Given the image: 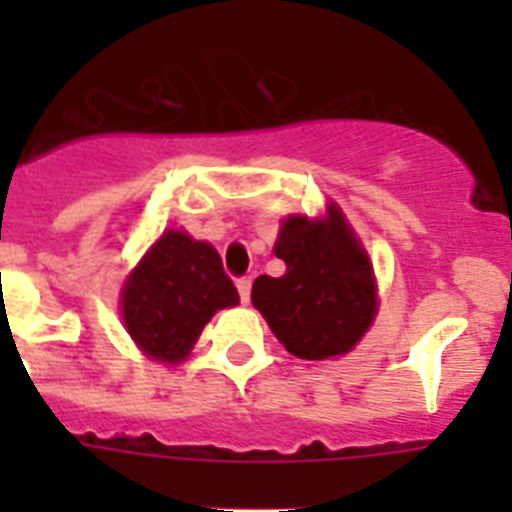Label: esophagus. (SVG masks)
Instances as JSON below:
<instances>
[{
  "label": "esophagus",
  "instance_id": "34e87169",
  "mask_svg": "<svg viewBox=\"0 0 512 512\" xmlns=\"http://www.w3.org/2000/svg\"><path fill=\"white\" fill-rule=\"evenodd\" d=\"M236 289H239L241 303H249V295H252V281L244 276V279H236Z\"/></svg>",
  "mask_w": 512,
  "mask_h": 512
}]
</instances>
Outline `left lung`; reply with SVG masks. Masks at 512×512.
<instances>
[{"mask_svg":"<svg viewBox=\"0 0 512 512\" xmlns=\"http://www.w3.org/2000/svg\"><path fill=\"white\" fill-rule=\"evenodd\" d=\"M287 271L257 276L252 305L297 358L321 361L356 345L377 311L369 257L335 207L327 220L289 217L273 247Z\"/></svg>","mask_w":512,"mask_h":512,"instance_id":"left-lung-1","label":"left lung"}]
</instances>
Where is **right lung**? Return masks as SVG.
<instances>
[{"label":"right lung","mask_w":512,"mask_h":512,"mask_svg":"<svg viewBox=\"0 0 512 512\" xmlns=\"http://www.w3.org/2000/svg\"><path fill=\"white\" fill-rule=\"evenodd\" d=\"M239 303L223 260L204 241L167 231L135 268L122 292L127 332L148 356L180 361L220 308Z\"/></svg>","instance_id":"1"}]
</instances>
